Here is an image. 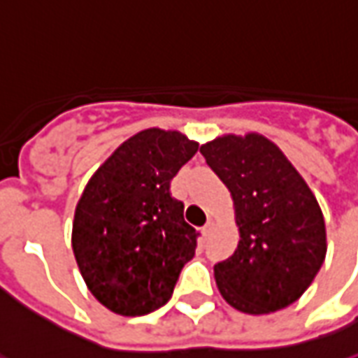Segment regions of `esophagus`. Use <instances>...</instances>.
I'll use <instances>...</instances> for the list:
<instances>
[{
	"label": "esophagus",
	"mask_w": 358,
	"mask_h": 358,
	"mask_svg": "<svg viewBox=\"0 0 358 358\" xmlns=\"http://www.w3.org/2000/svg\"><path fill=\"white\" fill-rule=\"evenodd\" d=\"M213 229H215V222L211 221V219H209V221L205 222L203 229H201V231H203V236H209V234L213 232Z\"/></svg>",
	"instance_id": "obj_1"
}]
</instances>
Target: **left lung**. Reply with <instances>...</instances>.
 Masks as SVG:
<instances>
[{
    "label": "left lung",
    "instance_id": "left-lung-1",
    "mask_svg": "<svg viewBox=\"0 0 358 358\" xmlns=\"http://www.w3.org/2000/svg\"><path fill=\"white\" fill-rule=\"evenodd\" d=\"M199 153L229 187L240 231L236 252L215 266L222 299L246 314L299 301L326 257L324 215L306 182L257 134L217 137Z\"/></svg>",
    "mask_w": 358,
    "mask_h": 358
}]
</instances>
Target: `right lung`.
<instances>
[{"label": "right lung", "instance_id": "add662e5", "mask_svg": "<svg viewBox=\"0 0 358 358\" xmlns=\"http://www.w3.org/2000/svg\"><path fill=\"white\" fill-rule=\"evenodd\" d=\"M199 145L157 127L129 137L92 174L77 203L73 254L94 299L122 316L164 306L194 257L199 232L184 221L171 182Z\"/></svg>", "mask_w": 358, "mask_h": 358}]
</instances>
